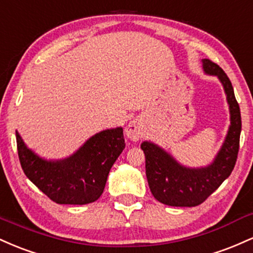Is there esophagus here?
I'll return each mask as SVG.
<instances>
[{"label":"esophagus","mask_w":253,"mask_h":253,"mask_svg":"<svg viewBox=\"0 0 253 253\" xmlns=\"http://www.w3.org/2000/svg\"><path fill=\"white\" fill-rule=\"evenodd\" d=\"M125 132H126L127 138H129L130 140L138 141L144 134L143 125H141V123L138 119H135V120L129 121L128 125L126 126V128H125Z\"/></svg>","instance_id":"esophagus-1"}]
</instances>
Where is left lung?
<instances>
[{
  "label": "left lung",
  "mask_w": 253,
  "mask_h": 253,
  "mask_svg": "<svg viewBox=\"0 0 253 253\" xmlns=\"http://www.w3.org/2000/svg\"><path fill=\"white\" fill-rule=\"evenodd\" d=\"M206 75L216 76L222 84L229 108V124L225 140L211 164L189 168L177 162L163 147L152 141L141 143L146 177L152 195L172 207H195L213 194L231 175L237 162L242 118L231 81L225 71L210 59H202Z\"/></svg>",
  "instance_id": "left-lung-1"
}]
</instances>
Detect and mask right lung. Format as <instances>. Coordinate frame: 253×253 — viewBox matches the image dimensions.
<instances>
[{
    "label": "right lung",
    "mask_w": 253,
    "mask_h": 253,
    "mask_svg": "<svg viewBox=\"0 0 253 253\" xmlns=\"http://www.w3.org/2000/svg\"><path fill=\"white\" fill-rule=\"evenodd\" d=\"M16 144L25 175L59 205L96 201L102 195L113 164L125 149L123 127L101 130L63 159H46L37 155L17 130Z\"/></svg>",
    "instance_id": "add662e5"
}]
</instances>
